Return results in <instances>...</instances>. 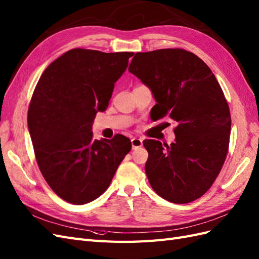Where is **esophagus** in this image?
I'll return each instance as SVG.
<instances>
[{
  "mask_svg": "<svg viewBox=\"0 0 259 259\" xmlns=\"http://www.w3.org/2000/svg\"><path fill=\"white\" fill-rule=\"evenodd\" d=\"M131 145H132V149H134V150L139 149V147L142 146V139L134 138L131 140Z\"/></svg>",
  "mask_w": 259,
  "mask_h": 259,
  "instance_id": "esophagus-1",
  "label": "esophagus"
}]
</instances>
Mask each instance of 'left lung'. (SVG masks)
<instances>
[{
	"instance_id": "obj_1",
	"label": "left lung",
	"mask_w": 259,
	"mask_h": 259,
	"mask_svg": "<svg viewBox=\"0 0 259 259\" xmlns=\"http://www.w3.org/2000/svg\"><path fill=\"white\" fill-rule=\"evenodd\" d=\"M129 71L152 91L153 119L169 116L177 123L170 145L143 141L151 187L171 203L195 201L216 180L230 139V110L215 75L198 56L181 49L137 53Z\"/></svg>"
}]
</instances>
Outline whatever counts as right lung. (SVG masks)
I'll list each match as a JSON object with an SVG mask.
<instances>
[{"label":"right lung","instance_id":"obj_1","mask_svg":"<svg viewBox=\"0 0 259 259\" xmlns=\"http://www.w3.org/2000/svg\"><path fill=\"white\" fill-rule=\"evenodd\" d=\"M132 55L70 50L48 66L34 89L28 128L36 162L66 202L82 205L102 195L131 150L122 135L94 139L92 124L97 113L106 110Z\"/></svg>","mask_w":259,"mask_h":259}]
</instances>
